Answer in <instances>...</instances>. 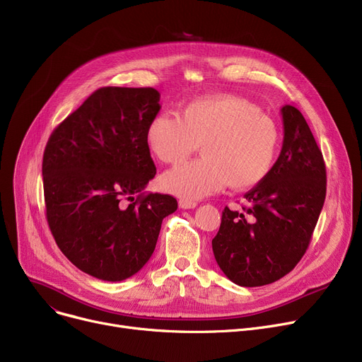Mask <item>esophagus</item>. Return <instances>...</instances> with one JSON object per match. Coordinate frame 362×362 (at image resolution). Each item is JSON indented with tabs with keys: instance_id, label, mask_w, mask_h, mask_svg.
Returning a JSON list of instances; mask_svg holds the SVG:
<instances>
[{
	"instance_id": "esophagus-1",
	"label": "esophagus",
	"mask_w": 362,
	"mask_h": 362,
	"mask_svg": "<svg viewBox=\"0 0 362 362\" xmlns=\"http://www.w3.org/2000/svg\"><path fill=\"white\" fill-rule=\"evenodd\" d=\"M179 206L183 208V210H191V208L197 206V202L191 201V199H180L179 201Z\"/></svg>"
}]
</instances>
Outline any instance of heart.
Segmentation results:
<instances>
[{
  "mask_svg": "<svg viewBox=\"0 0 362 362\" xmlns=\"http://www.w3.org/2000/svg\"><path fill=\"white\" fill-rule=\"evenodd\" d=\"M146 145L157 160L179 164L201 145L202 157L167 171L164 191L199 199L226 185L248 189L272 171L279 146L277 123L261 108L235 95H211L185 104L179 114L163 111L151 119Z\"/></svg>",
  "mask_w": 362,
  "mask_h": 362,
  "instance_id": "b5f03b06",
  "label": "heart"
}]
</instances>
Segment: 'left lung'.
Returning <instances> with one entry per match:
<instances>
[{
	"instance_id": "left-lung-1",
	"label": "left lung",
	"mask_w": 362,
	"mask_h": 362,
	"mask_svg": "<svg viewBox=\"0 0 362 362\" xmlns=\"http://www.w3.org/2000/svg\"><path fill=\"white\" fill-rule=\"evenodd\" d=\"M284 138L269 176L245 194L242 211L224 208L213 252L221 272L245 288L291 273L307 252L326 199V164L300 111L281 108Z\"/></svg>"
}]
</instances>
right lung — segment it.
Listing matches in <instances>:
<instances>
[{
    "mask_svg": "<svg viewBox=\"0 0 362 362\" xmlns=\"http://www.w3.org/2000/svg\"><path fill=\"white\" fill-rule=\"evenodd\" d=\"M160 108L154 88H100L47 142V221L86 274L107 281L136 274L156 250L163 218L177 210L171 195L142 192L157 173L145 132Z\"/></svg>",
    "mask_w": 362,
    "mask_h": 362,
    "instance_id": "right-lung-1",
    "label": "right lung"
}]
</instances>
